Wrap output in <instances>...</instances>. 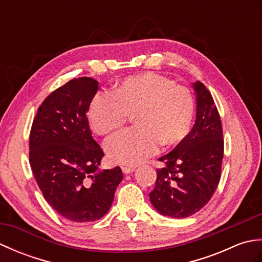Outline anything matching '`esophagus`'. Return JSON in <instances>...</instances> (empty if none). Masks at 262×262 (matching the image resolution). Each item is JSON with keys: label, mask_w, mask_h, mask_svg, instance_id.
Returning <instances> with one entry per match:
<instances>
[{"label": "esophagus", "mask_w": 262, "mask_h": 262, "mask_svg": "<svg viewBox=\"0 0 262 262\" xmlns=\"http://www.w3.org/2000/svg\"><path fill=\"white\" fill-rule=\"evenodd\" d=\"M121 170L125 174H129V173H133V172L135 171V168H134V166H122Z\"/></svg>", "instance_id": "esophagus-1"}]
</instances>
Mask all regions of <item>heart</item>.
Segmentation results:
<instances>
[{"label":"heart","mask_w":262,"mask_h":262,"mask_svg":"<svg viewBox=\"0 0 262 262\" xmlns=\"http://www.w3.org/2000/svg\"><path fill=\"white\" fill-rule=\"evenodd\" d=\"M194 113L192 94L185 85L153 72L127 77L114 89V96L98 93L89 108V121L99 135H109L134 116L137 127L105 143L108 158L135 165L153 157L160 144L173 147L188 136Z\"/></svg>","instance_id":"obj_1"}]
</instances>
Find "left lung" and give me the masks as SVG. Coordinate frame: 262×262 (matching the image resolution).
<instances>
[{
	"label": "left lung",
	"instance_id": "left-lung-1",
	"mask_svg": "<svg viewBox=\"0 0 262 262\" xmlns=\"http://www.w3.org/2000/svg\"><path fill=\"white\" fill-rule=\"evenodd\" d=\"M196 121L191 132L159 159L157 181L149 199L161 215L185 219L197 213L213 196L221 179L224 140L219 110L202 82L193 83Z\"/></svg>",
	"mask_w": 262,
	"mask_h": 262
}]
</instances>
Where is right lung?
Listing matches in <instances>:
<instances>
[{
  "label": "right lung",
  "instance_id": "obj_1",
  "mask_svg": "<svg viewBox=\"0 0 262 262\" xmlns=\"http://www.w3.org/2000/svg\"><path fill=\"white\" fill-rule=\"evenodd\" d=\"M98 84L92 77H79L52 92L38 108L30 132V165L43 198L76 223L107 214L124 178L119 166L98 170L104 154L86 117Z\"/></svg>",
  "mask_w": 262,
  "mask_h": 262
}]
</instances>
